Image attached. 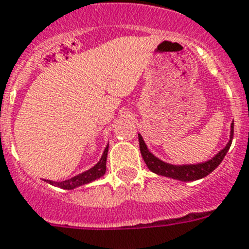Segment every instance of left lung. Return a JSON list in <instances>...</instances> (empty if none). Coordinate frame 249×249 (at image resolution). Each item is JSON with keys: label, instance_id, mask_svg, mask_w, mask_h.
<instances>
[{"label": "left lung", "instance_id": "obj_1", "mask_svg": "<svg viewBox=\"0 0 249 249\" xmlns=\"http://www.w3.org/2000/svg\"><path fill=\"white\" fill-rule=\"evenodd\" d=\"M234 135V123L230 125V139L229 142L226 143L219 153H216L215 156L211 160H207L205 162L199 163H185V165H173V163L163 162L162 160H160L153 155L148 148L147 144L143 141L142 135L138 134L139 139V148H141V153L144 160L145 165L152 173L157 174V175H162V177L171 178L175 180L180 181H193L202 179V178L207 177L210 173L215 170L216 167L219 166L221 161L224 160L225 155L229 151L230 145H231V141H233Z\"/></svg>", "mask_w": 249, "mask_h": 249}]
</instances>
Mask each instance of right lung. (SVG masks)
I'll return each instance as SVG.
<instances>
[{
	"mask_svg": "<svg viewBox=\"0 0 249 249\" xmlns=\"http://www.w3.org/2000/svg\"><path fill=\"white\" fill-rule=\"evenodd\" d=\"M107 152H108V145H106L102 156H101L100 161L94 165L93 167H90L89 170L84 171L82 174H78L75 177L70 178L68 180L64 181H52V180H44L50 183L51 185L54 187L61 188V189H74V188H78L80 185H84V184H88L93 180H97L105 175L106 173V160H107Z\"/></svg>",
	"mask_w": 249,
	"mask_h": 249,
	"instance_id": "obj_1",
	"label": "right lung"
}]
</instances>
